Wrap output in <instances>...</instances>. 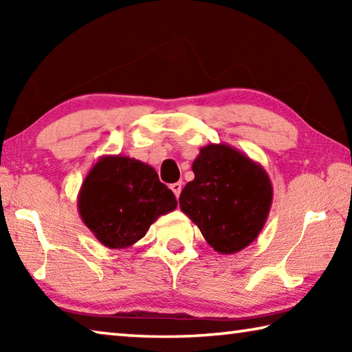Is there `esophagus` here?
Here are the masks:
<instances>
[{"mask_svg": "<svg viewBox=\"0 0 352 352\" xmlns=\"http://www.w3.org/2000/svg\"><path fill=\"white\" fill-rule=\"evenodd\" d=\"M182 188H183V183L182 182H177V183H172L170 184V189H172V192L175 194V197H180Z\"/></svg>", "mask_w": 352, "mask_h": 352, "instance_id": "esophagus-1", "label": "esophagus"}]
</instances>
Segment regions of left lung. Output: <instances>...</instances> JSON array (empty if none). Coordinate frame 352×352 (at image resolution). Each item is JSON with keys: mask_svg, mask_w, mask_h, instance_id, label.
<instances>
[{"mask_svg": "<svg viewBox=\"0 0 352 352\" xmlns=\"http://www.w3.org/2000/svg\"><path fill=\"white\" fill-rule=\"evenodd\" d=\"M180 208L220 254L248 247L269 217L273 186L265 169L228 144H208L192 163Z\"/></svg>", "mask_w": 352, "mask_h": 352, "instance_id": "8db88e82", "label": "left lung"}]
</instances>
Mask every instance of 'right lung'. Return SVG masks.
Masks as SVG:
<instances>
[{
	"mask_svg": "<svg viewBox=\"0 0 352 352\" xmlns=\"http://www.w3.org/2000/svg\"><path fill=\"white\" fill-rule=\"evenodd\" d=\"M175 208L174 192L152 166L124 155L100 157L77 195L83 223L110 250L135 245L155 220Z\"/></svg>",
	"mask_w": 352,
	"mask_h": 352,
	"instance_id": "obj_1",
	"label": "right lung"
}]
</instances>
